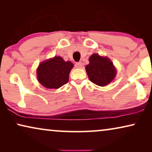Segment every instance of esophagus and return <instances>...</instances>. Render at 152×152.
<instances>
[{"label": "esophagus", "instance_id": "34e87169", "mask_svg": "<svg viewBox=\"0 0 152 152\" xmlns=\"http://www.w3.org/2000/svg\"><path fill=\"white\" fill-rule=\"evenodd\" d=\"M75 66L77 68H82V62H77L75 64Z\"/></svg>", "mask_w": 152, "mask_h": 152}]
</instances>
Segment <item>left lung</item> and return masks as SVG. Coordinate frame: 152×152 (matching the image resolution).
<instances>
[{
	"label": "left lung",
	"mask_w": 152,
	"mask_h": 152,
	"mask_svg": "<svg viewBox=\"0 0 152 152\" xmlns=\"http://www.w3.org/2000/svg\"><path fill=\"white\" fill-rule=\"evenodd\" d=\"M89 62L86 70L89 80L95 84L104 86L114 80L116 70L109 58L93 54L89 58Z\"/></svg>",
	"instance_id": "left-lung-1"
}]
</instances>
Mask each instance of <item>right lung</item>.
I'll return each mask as SVG.
<instances>
[{"instance_id": "obj_1", "label": "right lung", "mask_w": 152, "mask_h": 152, "mask_svg": "<svg viewBox=\"0 0 152 152\" xmlns=\"http://www.w3.org/2000/svg\"><path fill=\"white\" fill-rule=\"evenodd\" d=\"M73 64L65 61L61 57H55L39 64L37 70V80L48 88H59L67 84Z\"/></svg>"}]
</instances>
